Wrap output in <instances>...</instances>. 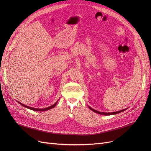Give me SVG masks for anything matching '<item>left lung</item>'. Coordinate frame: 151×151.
<instances>
[{
    "instance_id": "obj_1",
    "label": "left lung",
    "mask_w": 151,
    "mask_h": 151,
    "mask_svg": "<svg viewBox=\"0 0 151 151\" xmlns=\"http://www.w3.org/2000/svg\"><path fill=\"white\" fill-rule=\"evenodd\" d=\"M88 107H89V108L91 109V110H92L93 111H94V112H95V113H98V114H99V115H116V114L120 113H121V112H122V111H123L126 110L127 109H128V108H127V109H122V110H120V111H115V112H111V113H110V112H109V113H106V112H101V111H97V110H96V109H94L90 107V106H88Z\"/></svg>"
}]
</instances>
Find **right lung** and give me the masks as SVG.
<instances>
[{
	"label": "right lung",
	"instance_id": "add662e5",
	"mask_svg": "<svg viewBox=\"0 0 151 151\" xmlns=\"http://www.w3.org/2000/svg\"><path fill=\"white\" fill-rule=\"evenodd\" d=\"M58 101H57L55 103L53 104V105H52V106H50L47 107V108H33V107H30V106H26V105H25V104H22V103H20V102H19V101H17V102L19 103L21 105H22V106H24V107H25V108H26L30 109H31V110H33V111H45L49 110V109L54 108V107L56 105H57V103H58Z\"/></svg>",
	"mask_w": 151,
	"mask_h": 151
}]
</instances>
